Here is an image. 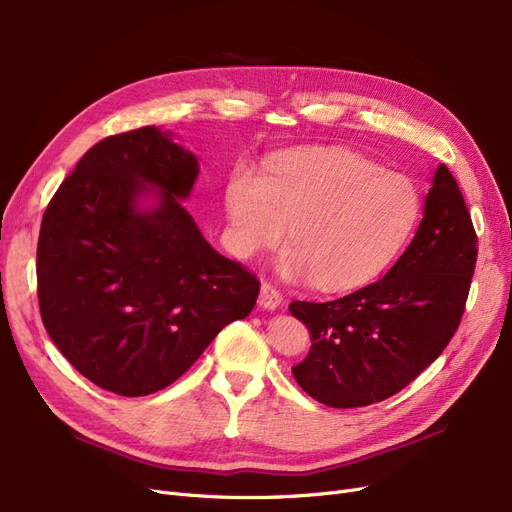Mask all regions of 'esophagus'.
Segmentation results:
<instances>
[{
  "mask_svg": "<svg viewBox=\"0 0 512 512\" xmlns=\"http://www.w3.org/2000/svg\"><path fill=\"white\" fill-rule=\"evenodd\" d=\"M280 303H282V295L276 291V288L270 282H261L259 305L263 309H276Z\"/></svg>",
  "mask_w": 512,
  "mask_h": 512,
  "instance_id": "34e87169",
  "label": "esophagus"
}]
</instances>
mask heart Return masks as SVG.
<instances>
[{
  "instance_id": "heart-1",
  "label": "heart",
  "mask_w": 512,
  "mask_h": 512,
  "mask_svg": "<svg viewBox=\"0 0 512 512\" xmlns=\"http://www.w3.org/2000/svg\"><path fill=\"white\" fill-rule=\"evenodd\" d=\"M230 247L240 257L278 244L284 280L351 291L379 278L412 238L422 201L402 173L349 150L288 154L263 177L236 173L226 188Z\"/></svg>"
}]
</instances>
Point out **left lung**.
<instances>
[{
    "label": "left lung",
    "instance_id": "8db88e82",
    "mask_svg": "<svg viewBox=\"0 0 512 512\" xmlns=\"http://www.w3.org/2000/svg\"><path fill=\"white\" fill-rule=\"evenodd\" d=\"M475 261L471 215L441 163L412 242L379 282L328 303L288 305L311 339L293 366L299 387L330 408L370 406L402 391L454 337Z\"/></svg>",
    "mask_w": 512,
    "mask_h": 512
}]
</instances>
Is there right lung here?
I'll use <instances>...</instances> for the list:
<instances>
[{"instance_id":"add662e5","label":"right lung","mask_w":512,"mask_h":512,"mask_svg":"<svg viewBox=\"0 0 512 512\" xmlns=\"http://www.w3.org/2000/svg\"><path fill=\"white\" fill-rule=\"evenodd\" d=\"M198 171L171 131L133 129L87 150L43 213V326L106 391L165 389L255 307L259 280L219 255L182 205Z\"/></svg>"}]
</instances>
